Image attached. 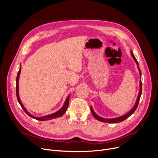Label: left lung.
<instances>
[{"mask_svg":"<svg viewBox=\"0 0 158 158\" xmlns=\"http://www.w3.org/2000/svg\"><path fill=\"white\" fill-rule=\"evenodd\" d=\"M131 55L133 58V59L135 60V63H137V67H138V69H139V73H140V90H139V94H138V97H137V100H136V102L134 105V107L128 112L126 114L122 115V116H120V117H116V118H103V117H101L100 116H98V115H97L95 112L94 111L92 106L90 107V109H91V111H92V113L94 115V117L98 120L99 121H101V122H108V123H118V122H122L124 121V120H126V118H127L129 117H130L134 112L135 110H136L137 106H138V104H139V100H140V98H141V94H142V82H141V70H140V68H139V64H138V62L136 60V58H135L134 54L132 51H131Z\"/></svg>","mask_w":158,"mask_h":158,"instance_id":"left-lung-1","label":"left lung"}]
</instances>
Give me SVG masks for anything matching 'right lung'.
<instances>
[{
    "mask_svg": "<svg viewBox=\"0 0 158 158\" xmlns=\"http://www.w3.org/2000/svg\"><path fill=\"white\" fill-rule=\"evenodd\" d=\"M21 66L20 65V68H19V70L18 72V73H17V78H16V95H17V100H18V102L19 103V104L21 105V107L23 108V109L24 110V111L29 115L31 117L34 118V119H36V120H41V121H44V120H51L52 118H58L59 117H61L63 115H64V114L66 112V110H67V108H68V104H69V95L68 96V97L66 98L65 102H64V103L63 105V106L61 107V109L60 110H59L58 111H57L56 112L54 113V114H50V115H45V116H43V117H34L33 115H31L27 111V110L24 108V106L23 105L21 100H20V98H19V75H20V73H21Z\"/></svg>",
    "mask_w": 158,
    "mask_h": 158,
    "instance_id": "1",
    "label": "right lung"
}]
</instances>
